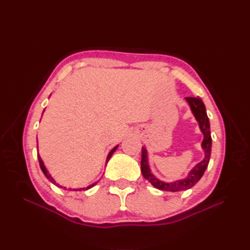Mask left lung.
Returning a JSON list of instances; mask_svg holds the SVG:
<instances>
[{"label": "left lung", "mask_w": 250, "mask_h": 250, "mask_svg": "<svg viewBox=\"0 0 250 250\" xmlns=\"http://www.w3.org/2000/svg\"><path fill=\"white\" fill-rule=\"evenodd\" d=\"M191 111L194 115L196 121L199 122L200 129L202 133L204 135L203 142H202V148L205 152V157L203 160L199 162L196 166L189 172L188 176L183 179L175 180L172 183H164L162 180L158 179L155 175L150 171L149 166H148V158H147V150L145 147L142 148V160H141V171L143 176L147 179L153 187L160 189L163 191H171V192H177V191L188 190L191 187L199 182L201 177L203 176L205 169L208 166L210 151H211V136H210V126L209 120L206 114L205 105L200 98H186Z\"/></svg>", "instance_id": "8db88e82"}]
</instances>
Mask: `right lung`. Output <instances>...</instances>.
<instances>
[{
  "label": "right lung",
  "instance_id": "1",
  "mask_svg": "<svg viewBox=\"0 0 250 250\" xmlns=\"http://www.w3.org/2000/svg\"><path fill=\"white\" fill-rule=\"evenodd\" d=\"M117 147H118V145H117L116 147H114L113 148V149H111L110 150V152L108 153V156H107V159H106V163H107L108 162V160H109V159H110V157L111 156H113V153L115 152V150L117 149ZM37 158H39V162H40V167H41V168H42V171H43V173H44V175H45V176L47 177V178H48V180H49V182H51L52 184H54V185H56L57 186V187H59V188H63V189H66V187H62V186L61 185H59V184H57L56 183V180L54 179V178H52L51 177V175L48 173V171H47V168L45 167V166H44V162H43V160H42V158H41V156L39 155V153H37ZM94 185H97V183H93L92 185H90V186H88V187L87 188H81V189H67V190H73V191H82V190H87V189H90V188H92L93 187V186Z\"/></svg>",
  "mask_w": 250,
  "mask_h": 250
}]
</instances>
